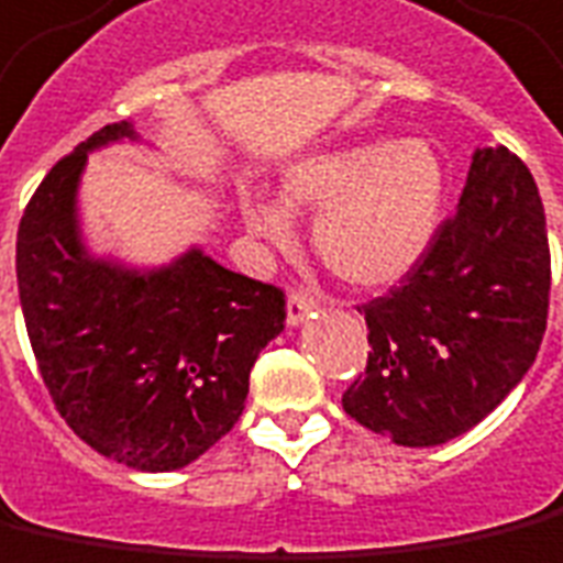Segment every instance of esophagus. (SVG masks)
<instances>
[{
	"label": "esophagus",
	"instance_id": "1",
	"mask_svg": "<svg viewBox=\"0 0 563 563\" xmlns=\"http://www.w3.org/2000/svg\"><path fill=\"white\" fill-rule=\"evenodd\" d=\"M310 310H317V298L305 289H295L289 292V301H286V322L289 325H298V322L308 317Z\"/></svg>",
	"mask_w": 563,
	"mask_h": 563
}]
</instances>
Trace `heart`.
I'll return each mask as SVG.
<instances>
[{
	"label": "heart",
	"instance_id": "obj_1",
	"mask_svg": "<svg viewBox=\"0 0 563 563\" xmlns=\"http://www.w3.org/2000/svg\"><path fill=\"white\" fill-rule=\"evenodd\" d=\"M283 198L317 210L313 250L350 286L380 289L402 280L427 253L445 198L442 161L423 140L325 148L289 167ZM243 213L255 234L286 246L289 210L277 200L246 198Z\"/></svg>",
	"mask_w": 563,
	"mask_h": 563
}]
</instances>
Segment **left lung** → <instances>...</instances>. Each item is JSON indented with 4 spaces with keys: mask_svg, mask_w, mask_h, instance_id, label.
I'll return each mask as SVG.
<instances>
[{
    "mask_svg": "<svg viewBox=\"0 0 563 563\" xmlns=\"http://www.w3.org/2000/svg\"><path fill=\"white\" fill-rule=\"evenodd\" d=\"M552 258L540 191L506 145L475 148L457 213L399 286L360 308L365 375L341 405L396 445H445L518 387L549 317Z\"/></svg>",
    "mask_w": 563,
    "mask_h": 563,
    "instance_id": "left-lung-1",
    "label": "left lung"
}]
</instances>
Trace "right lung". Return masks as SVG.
<instances>
[{"mask_svg": "<svg viewBox=\"0 0 563 563\" xmlns=\"http://www.w3.org/2000/svg\"><path fill=\"white\" fill-rule=\"evenodd\" d=\"M118 140H136L131 121L88 136L35 188L18 228V289L69 430L131 470L170 473L238 423L255 360L283 332L286 298L198 246L152 271L90 255L78 183L88 152Z\"/></svg>", "mask_w": 563, "mask_h": 563, "instance_id": "1", "label": "right lung"}]
</instances>
